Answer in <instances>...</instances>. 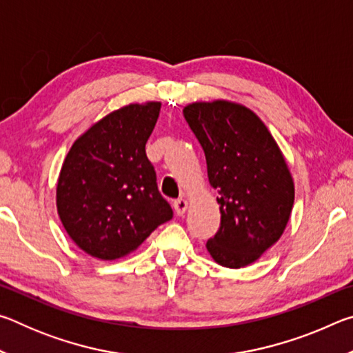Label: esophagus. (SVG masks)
I'll return each instance as SVG.
<instances>
[{"label":"esophagus","instance_id":"34e87169","mask_svg":"<svg viewBox=\"0 0 353 353\" xmlns=\"http://www.w3.org/2000/svg\"><path fill=\"white\" fill-rule=\"evenodd\" d=\"M172 207H174V212H176L177 216H182V214L187 212V208H188V201L181 198V199L174 201V204H172Z\"/></svg>","mask_w":353,"mask_h":353}]
</instances>
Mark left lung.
Masks as SVG:
<instances>
[{
    "instance_id": "left-lung-1",
    "label": "left lung",
    "mask_w": 353,
    "mask_h": 353,
    "mask_svg": "<svg viewBox=\"0 0 353 353\" xmlns=\"http://www.w3.org/2000/svg\"><path fill=\"white\" fill-rule=\"evenodd\" d=\"M183 117L205 154L221 225L207 250L221 266L244 268L276 244L294 204L288 163L266 124L246 105L191 103Z\"/></svg>"
}]
</instances>
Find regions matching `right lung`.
Here are the masks:
<instances>
[{
	"label": "right lung",
	"mask_w": 353,
	"mask_h": 353,
	"mask_svg": "<svg viewBox=\"0 0 353 353\" xmlns=\"http://www.w3.org/2000/svg\"><path fill=\"white\" fill-rule=\"evenodd\" d=\"M160 107L149 101L110 112L63 160L56 188L59 218L76 246L94 259L126 256L172 218L145 149Z\"/></svg>",
	"instance_id": "1"
}]
</instances>
